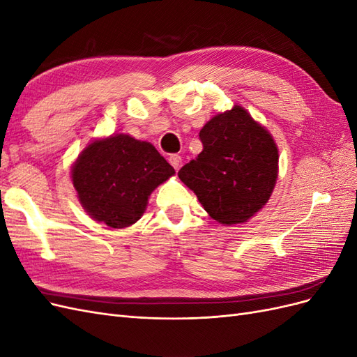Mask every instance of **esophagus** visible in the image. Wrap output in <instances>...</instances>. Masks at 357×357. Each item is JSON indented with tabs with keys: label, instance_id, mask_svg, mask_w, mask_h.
Wrapping results in <instances>:
<instances>
[{
	"label": "esophagus",
	"instance_id": "esophagus-1",
	"mask_svg": "<svg viewBox=\"0 0 357 357\" xmlns=\"http://www.w3.org/2000/svg\"><path fill=\"white\" fill-rule=\"evenodd\" d=\"M168 160H169V164L174 167V169L178 171V168L181 167V158L178 155H171Z\"/></svg>",
	"mask_w": 357,
	"mask_h": 357
}]
</instances>
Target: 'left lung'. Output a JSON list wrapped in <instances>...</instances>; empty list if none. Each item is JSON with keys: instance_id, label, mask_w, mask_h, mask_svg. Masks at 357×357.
Masks as SVG:
<instances>
[{"instance_id": "left-lung-1", "label": "left lung", "mask_w": 357, "mask_h": 357, "mask_svg": "<svg viewBox=\"0 0 357 357\" xmlns=\"http://www.w3.org/2000/svg\"><path fill=\"white\" fill-rule=\"evenodd\" d=\"M202 152L178 171L204 210L220 225L245 223L275 188L278 149L244 107L213 116L199 131Z\"/></svg>"}]
</instances>
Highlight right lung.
Masks as SVG:
<instances>
[{
  "mask_svg": "<svg viewBox=\"0 0 357 357\" xmlns=\"http://www.w3.org/2000/svg\"><path fill=\"white\" fill-rule=\"evenodd\" d=\"M174 174L153 144L128 134L95 138L71 167L83 210L116 229L142 219L152 192Z\"/></svg>",
  "mask_w": 357,
  "mask_h": 357,
  "instance_id": "obj_1",
  "label": "right lung"
}]
</instances>
